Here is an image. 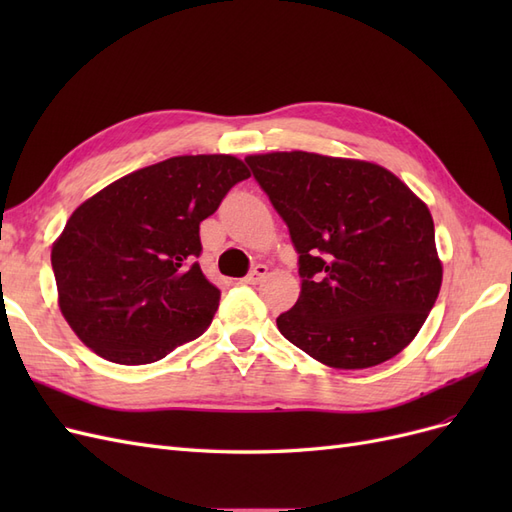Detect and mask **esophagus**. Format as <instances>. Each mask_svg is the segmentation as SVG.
I'll return each mask as SVG.
<instances>
[{"instance_id": "1", "label": "esophagus", "mask_w": 512, "mask_h": 512, "mask_svg": "<svg viewBox=\"0 0 512 512\" xmlns=\"http://www.w3.org/2000/svg\"><path fill=\"white\" fill-rule=\"evenodd\" d=\"M267 273H269L267 265H256L250 273H247V275L243 277V282H245V284H258V282L265 280Z\"/></svg>"}]
</instances>
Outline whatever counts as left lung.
Returning a JSON list of instances; mask_svg holds the SVG:
<instances>
[{"mask_svg": "<svg viewBox=\"0 0 512 512\" xmlns=\"http://www.w3.org/2000/svg\"><path fill=\"white\" fill-rule=\"evenodd\" d=\"M247 166L286 222L301 294L277 329L335 369L393 359L421 331L442 284L427 205L361 160L275 151Z\"/></svg>", "mask_w": 512, "mask_h": 512, "instance_id": "obj_1", "label": "left lung"}]
</instances>
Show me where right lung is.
I'll return each instance as SVG.
<instances>
[{"mask_svg":"<svg viewBox=\"0 0 512 512\" xmlns=\"http://www.w3.org/2000/svg\"><path fill=\"white\" fill-rule=\"evenodd\" d=\"M250 177L232 156H179L136 170L76 209L55 241L59 309L81 342L147 365L203 335L220 290L200 269V222Z\"/></svg>","mask_w":512,"mask_h":512,"instance_id":"obj_1","label":"right lung"}]
</instances>
